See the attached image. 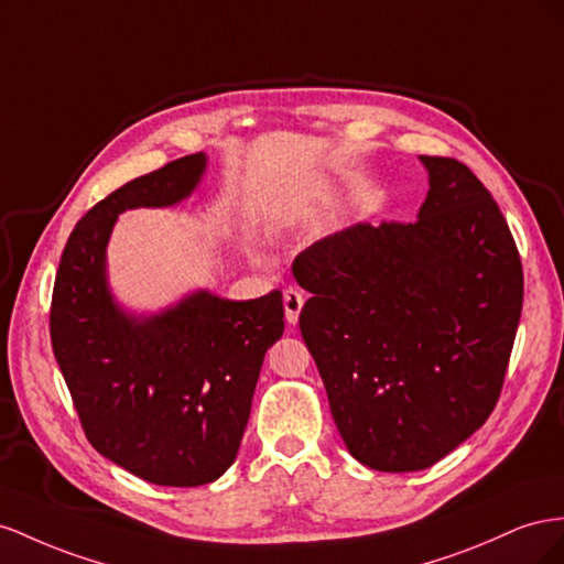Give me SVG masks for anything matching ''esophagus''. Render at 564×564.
<instances>
[{
	"label": "esophagus",
	"mask_w": 564,
	"mask_h": 564,
	"mask_svg": "<svg viewBox=\"0 0 564 564\" xmlns=\"http://www.w3.org/2000/svg\"><path fill=\"white\" fill-rule=\"evenodd\" d=\"M302 304H304V295L297 291V288H288V291L283 293V307H285L288 324H291V326L297 324Z\"/></svg>",
	"instance_id": "1"
}]
</instances>
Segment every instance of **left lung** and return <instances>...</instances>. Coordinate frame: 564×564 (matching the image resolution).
Masks as SVG:
<instances>
[{
	"label": "left lung",
	"instance_id": "obj_1",
	"mask_svg": "<svg viewBox=\"0 0 564 564\" xmlns=\"http://www.w3.org/2000/svg\"><path fill=\"white\" fill-rule=\"evenodd\" d=\"M415 221H361L293 262L312 293L300 333L349 454L413 473L485 425L503 390L524 276L508 221L473 170L421 155Z\"/></svg>",
	"mask_w": 564,
	"mask_h": 564
}]
</instances>
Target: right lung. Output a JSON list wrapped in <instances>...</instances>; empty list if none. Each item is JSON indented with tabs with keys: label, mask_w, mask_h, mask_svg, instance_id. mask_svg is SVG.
Returning a JSON list of instances; mask_svg holds the SVG:
<instances>
[{
	"label": "right lung",
	"mask_w": 564,
	"mask_h": 564,
	"mask_svg": "<svg viewBox=\"0 0 564 564\" xmlns=\"http://www.w3.org/2000/svg\"><path fill=\"white\" fill-rule=\"evenodd\" d=\"M203 170V153L176 158L96 203L63 248L52 295L54 357L89 444L160 487H200L229 468L264 354L283 335L281 291L248 302L196 293L149 318L108 293L118 215L180 203Z\"/></svg>",
	"instance_id": "right-lung-1"
}]
</instances>
